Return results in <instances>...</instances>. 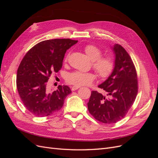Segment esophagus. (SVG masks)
Listing matches in <instances>:
<instances>
[{
	"label": "esophagus",
	"instance_id": "34e87169",
	"mask_svg": "<svg viewBox=\"0 0 158 158\" xmlns=\"http://www.w3.org/2000/svg\"><path fill=\"white\" fill-rule=\"evenodd\" d=\"M80 88V86H78V85H73V86L71 88H72V90H73V91H75V90L78 89Z\"/></svg>",
	"mask_w": 158,
	"mask_h": 158
}]
</instances>
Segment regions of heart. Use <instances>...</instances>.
<instances>
[{"label":"heart","instance_id":"1","mask_svg":"<svg viewBox=\"0 0 158 158\" xmlns=\"http://www.w3.org/2000/svg\"><path fill=\"white\" fill-rule=\"evenodd\" d=\"M85 53L92 60V67L101 79H106L112 74L114 67V62L111 56H102V51L96 45H86L84 47ZM69 55L66 56L65 60L67 61ZM96 78L92 72L75 71L70 73L66 77V82L76 85H85L92 83Z\"/></svg>","mask_w":158,"mask_h":158}]
</instances>
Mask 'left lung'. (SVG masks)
Returning a JSON list of instances; mask_svg holds the SVG:
<instances>
[{
  "mask_svg": "<svg viewBox=\"0 0 158 158\" xmlns=\"http://www.w3.org/2000/svg\"><path fill=\"white\" fill-rule=\"evenodd\" d=\"M113 49L116 56L114 70L98 86L106 91L108 96L92 91L88 103L89 113L104 124L115 123L125 117L138 89L137 73L131 57L120 45H114Z\"/></svg>",
  "mask_w": 158,
  "mask_h": 158,
  "instance_id": "1",
  "label": "left lung"
}]
</instances>
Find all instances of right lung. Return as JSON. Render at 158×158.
Listing matches in <instances>:
<instances>
[{
  "label": "right lung",
  "mask_w": 158,
  "mask_h": 158,
  "mask_svg": "<svg viewBox=\"0 0 158 158\" xmlns=\"http://www.w3.org/2000/svg\"><path fill=\"white\" fill-rule=\"evenodd\" d=\"M77 42L70 39L43 41L23 56L17 71L16 86L23 104L33 115L44 117L59 111L72 92L67 85H60L50 92L47 82L52 74L61 69L66 50Z\"/></svg>",
  "instance_id": "right-lung-1"
}]
</instances>
